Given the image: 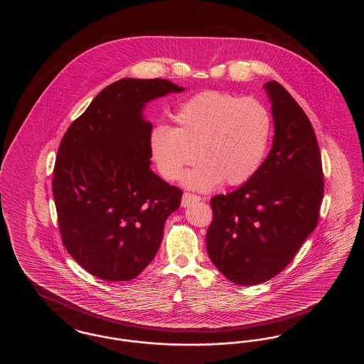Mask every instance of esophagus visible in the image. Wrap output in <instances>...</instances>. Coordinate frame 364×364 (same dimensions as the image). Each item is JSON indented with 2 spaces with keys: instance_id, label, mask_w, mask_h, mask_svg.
<instances>
[{
  "instance_id": "obj_1",
  "label": "esophagus",
  "mask_w": 364,
  "mask_h": 364,
  "mask_svg": "<svg viewBox=\"0 0 364 364\" xmlns=\"http://www.w3.org/2000/svg\"><path fill=\"white\" fill-rule=\"evenodd\" d=\"M199 200H200V196L193 195V193H190V192H186L183 195V199H181V206L187 208V206H190L191 203H196Z\"/></svg>"
}]
</instances>
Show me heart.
<instances>
[{
  "label": "heart",
  "instance_id": "b5f03b06",
  "mask_svg": "<svg viewBox=\"0 0 364 364\" xmlns=\"http://www.w3.org/2000/svg\"><path fill=\"white\" fill-rule=\"evenodd\" d=\"M173 122V128L151 129L150 156L168 181L180 180L198 159L186 180L195 190L250 181L259 171L272 135V117L263 105L223 91L191 97L174 112Z\"/></svg>",
  "mask_w": 364,
  "mask_h": 364
}]
</instances>
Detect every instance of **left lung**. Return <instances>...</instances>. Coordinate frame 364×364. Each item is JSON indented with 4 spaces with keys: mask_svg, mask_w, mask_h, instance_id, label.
I'll list each match as a JSON object with an SVG mask.
<instances>
[{
    "mask_svg": "<svg viewBox=\"0 0 364 364\" xmlns=\"http://www.w3.org/2000/svg\"><path fill=\"white\" fill-rule=\"evenodd\" d=\"M263 87L274 120L272 150L250 181L210 200L208 257L240 285L264 282L289 264L318 224L323 198L322 159L311 122L276 80Z\"/></svg>",
    "mask_w": 364,
    "mask_h": 364,
    "instance_id": "obj_1",
    "label": "left lung"
}]
</instances>
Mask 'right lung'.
<instances>
[{
  "label": "right lung",
  "mask_w": 364,
  "mask_h": 364,
  "mask_svg": "<svg viewBox=\"0 0 364 364\" xmlns=\"http://www.w3.org/2000/svg\"><path fill=\"white\" fill-rule=\"evenodd\" d=\"M184 88L165 79H122L92 100L60 143L53 195L61 239L85 270L129 281L154 259L183 192L151 169L147 102Z\"/></svg>",
  "instance_id": "1"
}]
</instances>
